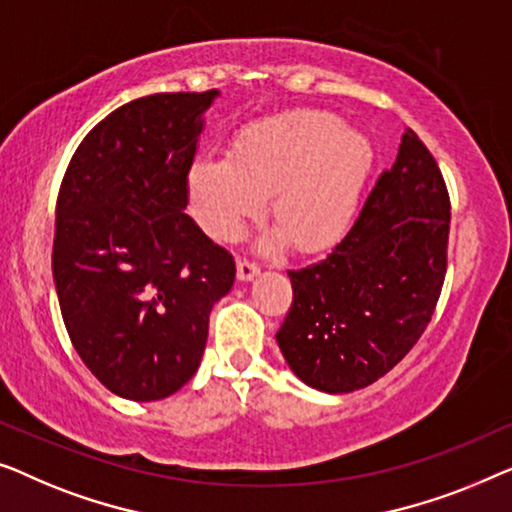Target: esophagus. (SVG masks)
I'll return each instance as SVG.
<instances>
[{
  "label": "esophagus",
  "instance_id": "1",
  "mask_svg": "<svg viewBox=\"0 0 512 512\" xmlns=\"http://www.w3.org/2000/svg\"><path fill=\"white\" fill-rule=\"evenodd\" d=\"M236 273H239V280H253L257 273H259V264L253 262V259H239V264H236Z\"/></svg>",
  "mask_w": 512,
  "mask_h": 512
}]
</instances>
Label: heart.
<instances>
[{
	"label": "heart",
	"instance_id": "obj_1",
	"mask_svg": "<svg viewBox=\"0 0 512 512\" xmlns=\"http://www.w3.org/2000/svg\"><path fill=\"white\" fill-rule=\"evenodd\" d=\"M373 169V146L327 111H292L250 127L232 153H204L187 174L201 229L232 241L269 197V215L294 250L341 239Z\"/></svg>",
	"mask_w": 512,
	"mask_h": 512
}]
</instances>
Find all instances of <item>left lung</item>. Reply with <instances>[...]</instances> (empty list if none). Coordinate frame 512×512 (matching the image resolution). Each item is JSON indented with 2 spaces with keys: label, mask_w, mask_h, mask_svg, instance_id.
<instances>
[{
  "label": "left lung",
  "mask_w": 512,
  "mask_h": 512,
  "mask_svg": "<svg viewBox=\"0 0 512 512\" xmlns=\"http://www.w3.org/2000/svg\"><path fill=\"white\" fill-rule=\"evenodd\" d=\"M450 197L434 155L406 127L392 169L320 262L290 269L292 306L276 341L320 392L376 383L424 334L448 266Z\"/></svg>",
  "instance_id": "8db88e82"
}]
</instances>
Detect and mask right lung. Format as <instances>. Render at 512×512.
Returning a JSON list of instances; mask_svg holds the SVG:
<instances>
[{"label": "right lung", "instance_id": "add662e5", "mask_svg": "<svg viewBox=\"0 0 512 512\" xmlns=\"http://www.w3.org/2000/svg\"><path fill=\"white\" fill-rule=\"evenodd\" d=\"M218 90L134 99L90 129L55 208L64 327L106 390L157 401L199 369L208 315L236 264L194 225L187 174Z\"/></svg>", "mask_w": 512, "mask_h": 512}]
</instances>
